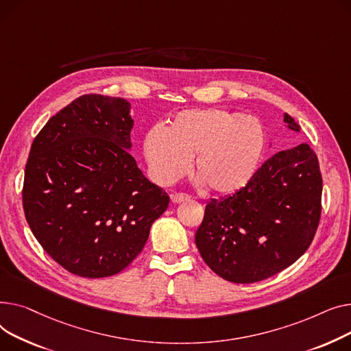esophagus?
I'll return each mask as SVG.
<instances>
[{"mask_svg": "<svg viewBox=\"0 0 351 351\" xmlns=\"http://www.w3.org/2000/svg\"><path fill=\"white\" fill-rule=\"evenodd\" d=\"M191 198V195L189 194H184V193H176V194H171V201L174 204H178V202H182V201H189Z\"/></svg>", "mask_w": 351, "mask_h": 351, "instance_id": "34e87169", "label": "esophagus"}]
</instances>
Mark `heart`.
<instances>
[{
	"instance_id": "obj_1",
	"label": "heart",
	"mask_w": 351,
	"mask_h": 351,
	"mask_svg": "<svg viewBox=\"0 0 351 351\" xmlns=\"http://www.w3.org/2000/svg\"><path fill=\"white\" fill-rule=\"evenodd\" d=\"M265 149L262 123L251 114L221 109L177 113L162 132L153 129L143 150L154 178L170 184L189 169L210 194L230 195L254 177Z\"/></svg>"
}]
</instances>
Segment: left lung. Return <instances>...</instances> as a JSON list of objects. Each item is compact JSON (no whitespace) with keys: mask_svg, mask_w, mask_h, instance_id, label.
<instances>
[{"mask_svg":"<svg viewBox=\"0 0 351 351\" xmlns=\"http://www.w3.org/2000/svg\"><path fill=\"white\" fill-rule=\"evenodd\" d=\"M287 129L300 132L289 114ZM323 180L306 143L267 158L232 195L211 199L195 232L197 248L225 280L254 283L295 263L311 246L322 214Z\"/></svg>","mask_w":351,"mask_h":351,"instance_id":"8db88e82","label":"left lung"}]
</instances>
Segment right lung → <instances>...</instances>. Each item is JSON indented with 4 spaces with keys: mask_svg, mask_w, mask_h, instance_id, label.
Listing matches in <instances>:
<instances>
[{
    "mask_svg": "<svg viewBox=\"0 0 351 351\" xmlns=\"http://www.w3.org/2000/svg\"><path fill=\"white\" fill-rule=\"evenodd\" d=\"M129 108L121 97L79 96L48 120L27 160L29 228L55 262L82 278L129 266L170 202L129 153Z\"/></svg>",
    "mask_w": 351,
    "mask_h": 351,
    "instance_id": "obj_1",
    "label": "right lung"
}]
</instances>
